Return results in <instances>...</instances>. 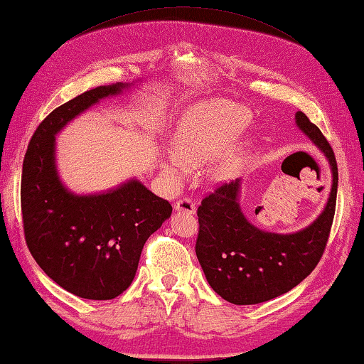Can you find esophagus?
<instances>
[{
  "instance_id": "esophagus-1",
  "label": "esophagus",
  "mask_w": 364,
  "mask_h": 364,
  "mask_svg": "<svg viewBox=\"0 0 364 364\" xmlns=\"http://www.w3.org/2000/svg\"><path fill=\"white\" fill-rule=\"evenodd\" d=\"M174 209L178 213H187V214H195L196 213V208H195V203L190 200V198H183V200H178L174 203Z\"/></svg>"
}]
</instances>
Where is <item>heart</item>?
I'll use <instances>...</instances> for the list:
<instances>
[{
    "label": "heart",
    "mask_w": 364,
    "mask_h": 364,
    "mask_svg": "<svg viewBox=\"0 0 364 364\" xmlns=\"http://www.w3.org/2000/svg\"><path fill=\"white\" fill-rule=\"evenodd\" d=\"M251 119L252 114L246 107L227 99H211L190 107L178 121L174 151L166 153L164 171L171 177L182 178L190 168L215 159L209 168V178L215 183L228 182L243 168L251 142L230 145Z\"/></svg>",
    "instance_id": "obj_1"
}]
</instances>
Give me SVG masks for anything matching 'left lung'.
<instances>
[{"mask_svg":"<svg viewBox=\"0 0 364 364\" xmlns=\"http://www.w3.org/2000/svg\"><path fill=\"white\" fill-rule=\"evenodd\" d=\"M296 124L326 156L333 176L326 206L310 225L292 233L254 225L240 205L241 178L219 187L198 208L196 257L209 286L230 304L267 302L296 288L314 272L328 243L339 182L336 156L305 113H296Z\"/></svg>","mask_w":364,"mask_h":364,"instance_id":"obj_1","label":"left lung"}]
</instances>
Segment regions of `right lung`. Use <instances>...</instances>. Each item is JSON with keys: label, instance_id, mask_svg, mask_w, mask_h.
I'll use <instances>...</instances> for the list:
<instances>
[{"label": "right lung", "instance_id": "1", "mask_svg": "<svg viewBox=\"0 0 364 364\" xmlns=\"http://www.w3.org/2000/svg\"><path fill=\"white\" fill-rule=\"evenodd\" d=\"M136 82L99 86L55 108L38 126L23 159L21 200L31 256L60 288L91 301H108L129 288L145 241L171 218L172 206L136 177L104 192L75 193L59 176L55 136Z\"/></svg>", "mask_w": 364, "mask_h": 364}]
</instances>
